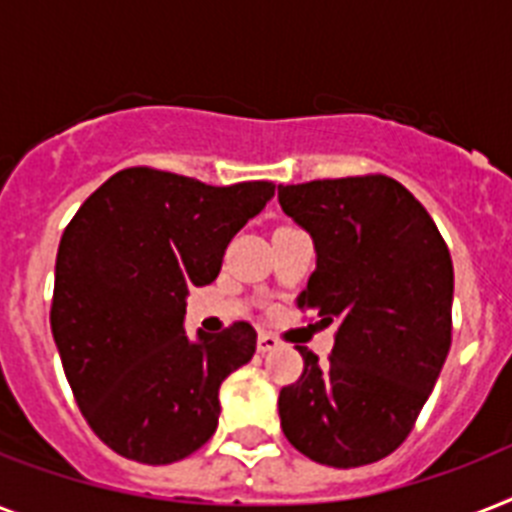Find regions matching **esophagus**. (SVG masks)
<instances>
[{
	"mask_svg": "<svg viewBox=\"0 0 512 512\" xmlns=\"http://www.w3.org/2000/svg\"><path fill=\"white\" fill-rule=\"evenodd\" d=\"M278 344H281V342H278V339L273 334H260V336H257V350L263 352V355H265V352L278 350Z\"/></svg>",
	"mask_w": 512,
	"mask_h": 512,
	"instance_id": "34e87169",
	"label": "esophagus"
}]
</instances>
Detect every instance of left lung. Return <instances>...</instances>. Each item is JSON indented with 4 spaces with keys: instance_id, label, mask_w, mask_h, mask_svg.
Returning a JSON list of instances; mask_svg holds the SVG:
<instances>
[{
    "instance_id": "left-lung-1",
    "label": "left lung",
    "mask_w": 512,
    "mask_h": 512,
    "mask_svg": "<svg viewBox=\"0 0 512 512\" xmlns=\"http://www.w3.org/2000/svg\"><path fill=\"white\" fill-rule=\"evenodd\" d=\"M278 202L318 255L299 310L339 326L326 365L297 347L305 371L278 394L281 429L315 463H376L405 442L450 352V249L381 173L278 186Z\"/></svg>"
}]
</instances>
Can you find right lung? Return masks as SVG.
Wrapping results in <instances>:
<instances>
[{"instance_id": "obj_1", "label": "right lung", "mask_w": 512, "mask_h": 512, "mask_svg": "<svg viewBox=\"0 0 512 512\" xmlns=\"http://www.w3.org/2000/svg\"><path fill=\"white\" fill-rule=\"evenodd\" d=\"M270 181L207 186L155 168L107 178L57 249L52 336L83 418L118 455L168 465L218 429V389L255 355L239 321L184 331L186 294L213 284L228 242L273 197Z\"/></svg>"}]
</instances>
